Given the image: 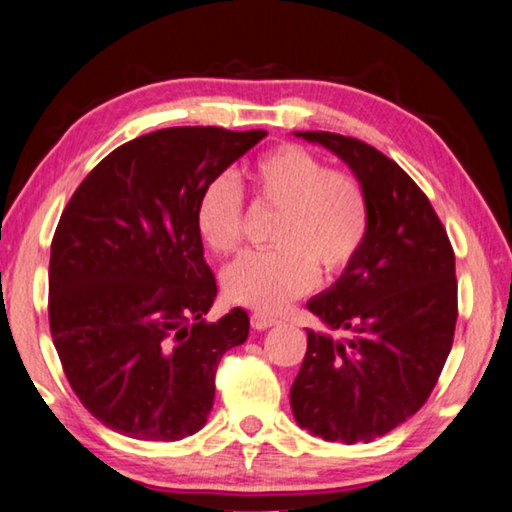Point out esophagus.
<instances>
[{
	"label": "esophagus",
	"instance_id": "1",
	"mask_svg": "<svg viewBox=\"0 0 512 512\" xmlns=\"http://www.w3.org/2000/svg\"><path fill=\"white\" fill-rule=\"evenodd\" d=\"M274 325H279L277 318L267 316V313H263V311H254V313H251V327L258 329V332H261V329H270V327H274Z\"/></svg>",
	"mask_w": 512,
	"mask_h": 512
}]
</instances>
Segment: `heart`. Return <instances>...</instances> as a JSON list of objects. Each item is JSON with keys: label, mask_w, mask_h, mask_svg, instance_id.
<instances>
[{"label": "heart", "mask_w": 512, "mask_h": 512, "mask_svg": "<svg viewBox=\"0 0 512 512\" xmlns=\"http://www.w3.org/2000/svg\"><path fill=\"white\" fill-rule=\"evenodd\" d=\"M258 208L277 212L272 249L247 254L226 267L224 293L231 302L277 311L313 288L318 270L341 274L357 261L371 229V201L361 180L309 148L281 144L258 155L247 169ZM194 224L217 254H233L245 240L242 187L219 176L203 187Z\"/></svg>", "instance_id": "heart-1"}]
</instances>
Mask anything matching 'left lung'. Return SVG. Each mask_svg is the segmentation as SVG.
I'll return each instance as SVG.
<instances>
[{
    "label": "left lung",
    "mask_w": 512,
    "mask_h": 512,
    "mask_svg": "<svg viewBox=\"0 0 512 512\" xmlns=\"http://www.w3.org/2000/svg\"><path fill=\"white\" fill-rule=\"evenodd\" d=\"M334 151L371 201L366 245L306 309L336 341L306 329L293 387L295 421L327 442H371L410 419L442 375L458 320L455 254L421 187L377 148L336 132H297Z\"/></svg>",
    "instance_id": "obj_1"
}]
</instances>
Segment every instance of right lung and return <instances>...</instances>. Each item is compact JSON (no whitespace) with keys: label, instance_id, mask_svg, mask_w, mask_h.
<instances>
[{"label":"right lung","instance_id":"obj_1","mask_svg":"<svg viewBox=\"0 0 512 512\" xmlns=\"http://www.w3.org/2000/svg\"><path fill=\"white\" fill-rule=\"evenodd\" d=\"M265 130L148 132L91 169L61 212L47 316L70 387L102 426L146 442L201 430L226 350L249 316L206 313L217 283L194 224L199 194Z\"/></svg>","mask_w":512,"mask_h":512}]
</instances>
